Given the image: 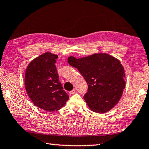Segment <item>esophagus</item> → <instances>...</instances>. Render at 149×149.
Masks as SVG:
<instances>
[{
	"label": "esophagus",
	"instance_id": "1",
	"mask_svg": "<svg viewBox=\"0 0 149 149\" xmlns=\"http://www.w3.org/2000/svg\"><path fill=\"white\" fill-rule=\"evenodd\" d=\"M75 92H76V89L73 88L72 91H69V94H74L75 93Z\"/></svg>",
	"mask_w": 149,
	"mask_h": 149
}]
</instances>
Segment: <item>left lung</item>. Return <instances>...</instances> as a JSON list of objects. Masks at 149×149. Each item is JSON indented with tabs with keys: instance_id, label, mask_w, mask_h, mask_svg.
Masks as SVG:
<instances>
[{
	"instance_id": "8db88e82",
	"label": "left lung",
	"mask_w": 149,
	"mask_h": 149,
	"mask_svg": "<svg viewBox=\"0 0 149 149\" xmlns=\"http://www.w3.org/2000/svg\"><path fill=\"white\" fill-rule=\"evenodd\" d=\"M68 62L88 84L84 98L92 111L104 113L115 107L125 87L124 68L118 59L99 53L80 58L71 56Z\"/></svg>"
}]
</instances>
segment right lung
<instances>
[{"label":"right lung","mask_w":149,"mask_h":149,"mask_svg":"<svg viewBox=\"0 0 149 149\" xmlns=\"http://www.w3.org/2000/svg\"><path fill=\"white\" fill-rule=\"evenodd\" d=\"M57 55L46 52L29 64L25 74V86L29 97L36 107L47 111L60 110L69 95L58 81L55 65Z\"/></svg>","instance_id":"obj_1"}]
</instances>
